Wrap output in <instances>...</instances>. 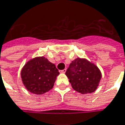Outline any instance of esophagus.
Listing matches in <instances>:
<instances>
[{
    "label": "esophagus",
    "instance_id": "34e87169",
    "mask_svg": "<svg viewBox=\"0 0 125 125\" xmlns=\"http://www.w3.org/2000/svg\"><path fill=\"white\" fill-rule=\"evenodd\" d=\"M60 72H61V73H66V69H63V70H61V71H60Z\"/></svg>",
    "mask_w": 125,
    "mask_h": 125
}]
</instances>
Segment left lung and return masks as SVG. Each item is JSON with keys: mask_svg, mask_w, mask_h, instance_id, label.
Wrapping results in <instances>:
<instances>
[{"mask_svg": "<svg viewBox=\"0 0 125 125\" xmlns=\"http://www.w3.org/2000/svg\"><path fill=\"white\" fill-rule=\"evenodd\" d=\"M66 74L73 88L81 94L94 92L101 79V71L96 66L81 58L70 63Z\"/></svg>", "mask_w": 125, "mask_h": 125, "instance_id": "8db88e82", "label": "left lung"}]
</instances>
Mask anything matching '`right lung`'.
<instances>
[{"label":"right lung","mask_w":125,"mask_h":125,"mask_svg":"<svg viewBox=\"0 0 125 125\" xmlns=\"http://www.w3.org/2000/svg\"><path fill=\"white\" fill-rule=\"evenodd\" d=\"M59 74L54 63L42 57L28 62L21 71V77L29 91L35 94H42L53 87Z\"/></svg>","instance_id":"1"}]
</instances>
